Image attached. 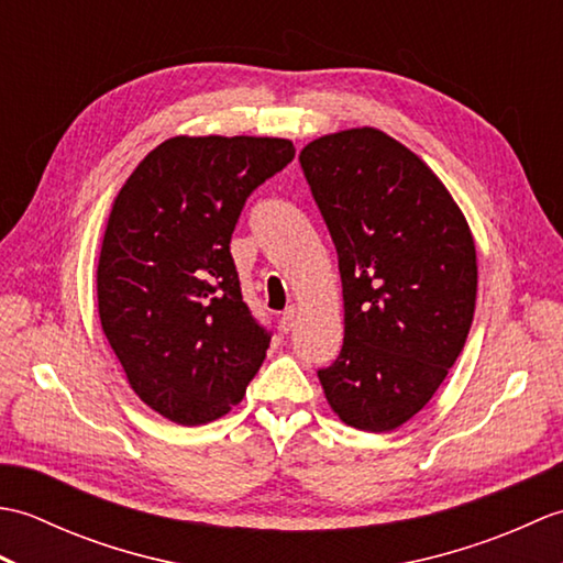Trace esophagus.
I'll use <instances>...</instances> for the list:
<instances>
[{
  "label": "esophagus",
  "mask_w": 563,
  "mask_h": 563,
  "mask_svg": "<svg viewBox=\"0 0 563 563\" xmlns=\"http://www.w3.org/2000/svg\"><path fill=\"white\" fill-rule=\"evenodd\" d=\"M295 321H297V309H295V307H288V309H285V312L280 314V321H278L280 331L288 333V331L295 327Z\"/></svg>",
  "instance_id": "esophagus-1"
}]
</instances>
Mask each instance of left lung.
Masks as SVG:
<instances>
[{
	"label": "left lung",
	"instance_id": "obj_1",
	"mask_svg": "<svg viewBox=\"0 0 563 563\" xmlns=\"http://www.w3.org/2000/svg\"><path fill=\"white\" fill-rule=\"evenodd\" d=\"M300 164L336 246L345 307L341 353L317 375L343 423L387 433L423 409L464 349L476 302L470 224L382 130L319 137Z\"/></svg>",
	"mask_w": 563,
	"mask_h": 563
}]
</instances>
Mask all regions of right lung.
Instances as JSON below:
<instances>
[{
	"instance_id": "obj_1",
	"label": "right lung",
	"mask_w": 563,
	"mask_h": 563,
	"mask_svg": "<svg viewBox=\"0 0 563 563\" xmlns=\"http://www.w3.org/2000/svg\"><path fill=\"white\" fill-rule=\"evenodd\" d=\"M295 159L278 137H172L118 194L97 271L99 317L130 387L181 426L244 399L273 331L242 297L230 242L246 198Z\"/></svg>"
}]
</instances>
